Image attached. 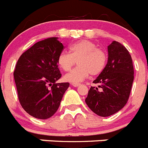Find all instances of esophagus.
Segmentation results:
<instances>
[{
    "label": "esophagus",
    "instance_id": "34e87169",
    "mask_svg": "<svg viewBox=\"0 0 148 148\" xmlns=\"http://www.w3.org/2000/svg\"><path fill=\"white\" fill-rule=\"evenodd\" d=\"M71 85H72L74 87H78V86H80V84H79V83H72Z\"/></svg>",
    "mask_w": 148,
    "mask_h": 148
}]
</instances>
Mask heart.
<instances>
[{"label": "heart", "mask_w": 148, "mask_h": 148, "mask_svg": "<svg viewBox=\"0 0 148 148\" xmlns=\"http://www.w3.org/2000/svg\"><path fill=\"white\" fill-rule=\"evenodd\" d=\"M70 53L62 51L58 58V64L64 71H69L75 65L78 66L66 74L64 79L68 82L78 83L89 76L100 74L106 67L107 55L102 50L97 49L94 42L82 40L71 44Z\"/></svg>", "instance_id": "heart-1"}]
</instances>
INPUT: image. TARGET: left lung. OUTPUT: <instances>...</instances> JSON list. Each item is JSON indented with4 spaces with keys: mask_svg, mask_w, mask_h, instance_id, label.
Wrapping results in <instances>:
<instances>
[{
    "mask_svg": "<svg viewBox=\"0 0 148 148\" xmlns=\"http://www.w3.org/2000/svg\"><path fill=\"white\" fill-rule=\"evenodd\" d=\"M108 52L106 67L93 81L99 86H91L86 99L89 108L103 117L116 114L125 106L134 78L132 58L123 45L113 41L108 46Z\"/></svg>",
    "mask_w": 148,
    "mask_h": 148,
    "instance_id": "8db88e82",
    "label": "left lung"
}]
</instances>
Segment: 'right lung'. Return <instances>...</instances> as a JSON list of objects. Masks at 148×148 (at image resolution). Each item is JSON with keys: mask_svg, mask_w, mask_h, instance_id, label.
I'll use <instances>...</instances> for the list:
<instances>
[{"mask_svg": "<svg viewBox=\"0 0 148 148\" xmlns=\"http://www.w3.org/2000/svg\"><path fill=\"white\" fill-rule=\"evenodd\" d=\"M58 39L36 42L20 57L14 71L20 103L37 119L52 116L69 87V82L56 83L61 77L58 58L64 47Z\"/></svg>", "mask_w": 148, "mask_h": 148, "instance_id": "add662e5", "label": "right lung"}]
</instances>
